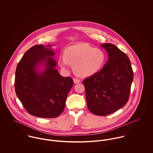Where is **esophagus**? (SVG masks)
<instances>
[{
	"label": "esophagus",
	"instance_id": "obj_1",
	"mask_svg": "<svg viewBox=\"0 0 153 153\" xmlns=\"http://www.w3.org/2000/svg\"><path fill=\"white\" fill-rule=\"evenodd\" d=\"M73 80H74V82L75 84H78V83H79V82H80V80H79V79L74 78Z\"/></svg>",
	"mask_w": 153,
	"mask_h": 153
}]
</instances>
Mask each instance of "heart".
I'll return each mask as SVG.
<instances>
[{"instance_id": "obj_1", "label": "heart", "mask_w": 153, "mask_h": 153, "mask_svg": "<svg viewBox=\"0 0 153 153\" xmlns=\"http://www.w3.org/2000/svg\"><path fill=\"white\" fill-rule=\"evenodd\" d=\"M105 60L104 51L87 43H81L67 48L65 55L59 57L58 63L64 69H66L71 64L76 75L87 77L99 72L104 65Z\"/></svg>"}]
</instances>
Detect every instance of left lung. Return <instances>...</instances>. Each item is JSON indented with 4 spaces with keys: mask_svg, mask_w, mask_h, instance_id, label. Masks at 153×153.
<instances>
[{
    "mask_svg": "<svg viewBox=\"0 0 153 153\" xmlns=\"http://www.w3.org/2000/svg\"><path fill=\"white\" fill-rule=\"evenodd\" d=\"M108 59L103 68L85 78L88 109L94 114L105 116L121 108L127 102L134 74L127 55L113 44H101Z\"/></svg>",
    "mask_w": 153,
    "mask_h": 153,
    "instance_id": "1",
    "label": "left lung"
}]
</instances>
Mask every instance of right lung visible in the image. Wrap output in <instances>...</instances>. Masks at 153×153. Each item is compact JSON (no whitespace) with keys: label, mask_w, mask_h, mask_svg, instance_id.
I'll list each match as a JSON object with an SVG mask.
<instances>
[{"label":"right lung","mask_w":153,"mask_h":153,"mask_svg":"<svg viewBox=\"0 0 153 153\" xmlns=\"http://www.w3.org/2000/svg\"><path fill=\"white\" fill-rule=\"evenodd\" d=\"M51 47L36 45L29 49L17 65L15 79L16 94L24 108L32 115L45 118L61 115L74 84L72 78L62 76L55 69Z\"/></svg>","instance_id":"1"}]
</instances>
